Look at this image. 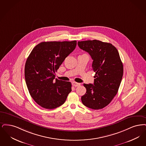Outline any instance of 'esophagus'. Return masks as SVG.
<instances>
[{
    "instance_id": "obj_1",
    "label": "esophagus",
    "mask_w": 146,
    "mask_h": 146,
    "mask_svg": "<svg viewBox=\"0 0 146 146\" xmlns=\"http://www.w3.org/2000/svg\"><path fill=\"white\" fill-rule=\"evenodd\" d=\"M72 85H73L74 87H77V86H78L80 85V83L74 82H72Z\"/></svg>"
}]
</instances>
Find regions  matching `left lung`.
I'll use <instances>...</instances> for the list:
<instances>
[{"mask_svg": "<svg viewBox=\"0 0 146 146\" xmlns=\"http://www.w3.org/2000/svg\"><path fill=\"white\" fill-rule=\"evenodd\" d=\"M78 47L88 52L93 60L94 84H83L86 93L81 97L87 108L99 110L108 105L117 94L123 75V65L113 45L99 40L78 42Z\"/></svg>", "mask_w": 146, "mask_h": 146, "instance_id": "1", "label": "left lung"}]
</instances>
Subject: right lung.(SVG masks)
<instances>
[{
    "mask_svg": "<svg viewBox=\"0 0 146 146\" xmlns=\"http://www.w3.org/2000/svg\"><path fill=\"white\" fill-rule=\"evenodd\" d=\"M77 41H48L37 44L25 68L26 84L32 98L42 108L62 105L71 91V83L55 79V72L76 48Z\"/></svg>",
    "mask_w": 146,
    "mask_h": 146,
    "instance_id": "obj_1",
    "label": "right lung"
}]
</instances>
